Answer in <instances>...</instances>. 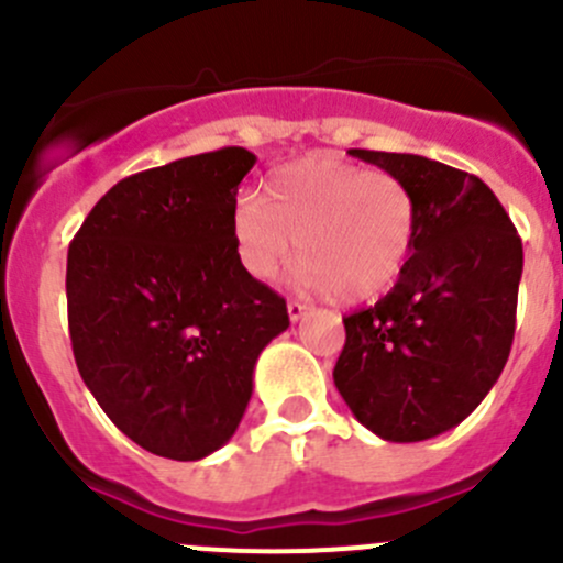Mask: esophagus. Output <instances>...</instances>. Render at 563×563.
Here are the masks:
<instances>
[{
	"instance_id": "obj_1",
	"label": "esophagus",
	"mask_w": 563,
	"mask_h": 563,
	"mask_svg": "<svg viewBox=\"0 0 563 563\" xmlns=\"http://www.w3.org/2000/svg\"><path fill=\"white\" fill-rule=\"evenodd\" d=\"M305 313H308V305L299 302V299H291V302H288V318H291V321H299Z\"/></svg>"
}]
</instances>
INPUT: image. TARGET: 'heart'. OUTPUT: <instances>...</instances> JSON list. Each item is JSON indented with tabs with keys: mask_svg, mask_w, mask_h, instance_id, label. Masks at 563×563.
<instances>
[{
	"mask_svg": "<svg viewBox=\"0 0 563 563\" xmlns=\"http://www.w3.org/2000/svg\"><path fill=\"white\" fill-rule=\"evenodd\" d=\"M417 225V198L400 176L310 155L277 168L264 201L236 203L234 240L255 280L280 275L299 247L305 288L365 302L406 272Z\"/></svg>",
	"mask_w": 563,
	"mask_h": 563,
	"instance_id": "obj_1",
	"label": "heart"
}]
</instances>
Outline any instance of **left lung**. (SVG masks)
Here are the masks:
<instances>
[{"label": "left lung", "instance_id": "left-lung-1", "mask_svg": "<svg viewBox=\"0 0 563 563\" xmlns=\"http://www.w3.org/2000/svg\"><path fill=\"white\" fill-rule=\"evenodd\" d=\"M417 198V242L395 288L345 316L334 387L384 441H424L463 422L507 365L523 245L474 174L397 152L351 150Z\"/></svg>", "mask_w": 563, "mask_h": 563}]
</instances>
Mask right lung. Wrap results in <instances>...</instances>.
<instances>
[{
  "instance_id": "right-lung-1",
  "label": "right lung",
  "mask_w": 563,
  "mask_h": 563,
  "mask_svg": "<svg viewBox=\"0 0 563 563\" xmlns=\"http://www.w3.org/2000/svg\"><path fill=\"white\" fill-rule=\"evenodd\" d=\"M253 152L223 146L111 187L67 250V323L84 384L146 452L201 460L234 435L288 308L242 266L236 190Z\"/></svg>"
}]
</instances>
